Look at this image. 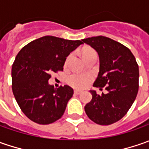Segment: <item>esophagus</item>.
<instances>
[{
  "instance_id": "34e87169",
  "label": "esophagus",
  "mask_w": 149,
  "mask_h": 149,
  "mask_svg": "<svg viewBox=\"0 0 149 149\" xmlns=\"http://www.w3.org/2000/svg\"><path fill=\"white\" fill-rule=\"evenodd\" d=\"M74 94H75V95H79V94H81V93H82V91H81V90H77V89H76V90H74Z\"/></svg>"
}]
</instances>
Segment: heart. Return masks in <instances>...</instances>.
<instances>
[{"mask_svg": "<svg viewBox=\"0 0 149 149\" xmlns=\"http://www.w3.org/2000/svg\"><path fill=\"white\" fill-rule=\"evenodd\" d=\"M96 54L95 50L91 49H84L83 50V57H86L89 54ZM92 75L89 74H79L75 73L71 74L70 77L68 78V82L74 88H79V89H83L88 85V84L92 80Z\"/></svg>", "mask_w": 149, "mask_h": 149, "instance_id": "1", "label": "heart"}]
</instances>
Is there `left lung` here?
I'll return each mask as SVG.
<instances>
[{
	"label": "left lung",
	"mask_w": 149,
	"mask_h": 149,
	"mask_svg": "<svg viewBox=\"0 0 149 149\" xmlns=\"http://www.w3.org/2000/svg\"><path fill=\"white\" fill-rule=\"evenodd\" d=\"M82 41L99 54L100 72L94 86H106L108 91L100 95L90 90L92 100L84 110L95 123L109 125L120 120L134 102L139 91V65L130 49L110 38L100 36Z\"/></svg>",
	"instance_id": "obj_1"
}]
</instances>
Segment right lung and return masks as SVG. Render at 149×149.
<instances>
[{
    "instance_id": "add662e5",
    "label": "right lung",
    "mask_w": 149,
    "mask_h": 149,
    "mask_svg": "<svg viewBox=\"0 0 149 149\" xmlns=\"http://www.w3.org/2000/svg\"><path fill=\"white\" fill-rule=\"evenodd\" d=\"M82 44L46 36L30 42L16 55L12 91L20 109L33 122L49 124L64 114L74 90L69 85L55 89L48 82L49 74L63 70L66 57Z\"/></svg>"
}]
</instances>
